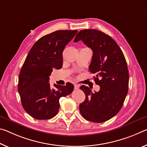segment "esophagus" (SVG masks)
<instances>
[{
    "mask_svg": "<svg viewBox=\"0 0 147 147\" xmlns=\"http://www.w3.org/2000/svg\"><path fill=\"white\" fill-rule=\"evenodd\" d=\"M74 89L75 90H78V88H79V86L78 85V84H74Z\"/></svg>",
    "mask_w": 147,
    "mask_h": 147,
    "instance_id": "obj_1",
    "label": "esophagus"
}]
</instances>
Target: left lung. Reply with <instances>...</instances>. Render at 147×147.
I'll use <instances>...</instances> for the list:
<instances>
[{"label":"left lung","instance_id":"obj_1","mask_svg":"<svg viewBox=\"0 0 147 147\" xmlns=\"http://www.w3.org/2000/svg\"><path fill=\"white\" fill-rule=\"evenodd\" d=\"M82 40L93 51L91 73L95 74L98 92L81 86L86 99L79 110L90 122L101 123L114 117L122 108L129 84V73L122 51L110 36L96 29H85L76 34L74 42Z\"/></svg>","mask_w":147,"mask_h":147}]
</instances>
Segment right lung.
Masks as SVG:
<instances>
[{"instance_id":"add662e5","label":"right lung","mask_w":147,"mask_h":147,"mask_svg":"<svg viewBox=\"0 0 147 147\" xmlns=\"http://www.w3.org/2000/svg\"><path fill=\"white\" fill-rule=\"evenodd\" d=\"M78 31L60 30L46 34L32 46L21 69L18 92L24 110L37 120H48L57 115L60 97L71 94L73 84H54L50 87L49 79L53 69L63 66V52L65 46Z\"/></svg>"}]
</instances>
